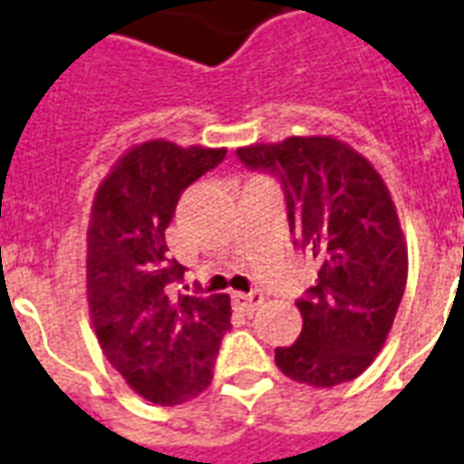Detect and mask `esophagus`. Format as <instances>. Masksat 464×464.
<instances>
[{
    "label": "esophagus",
    "mask_w": 464,
    "mask_h": 464,
    "mask_svg": "<svg viewBox=\"0 0 464 464\" xmlns=\"http://www.w3.org/2000/svg\"><path fill=\"white\" fill-rule=\"evenodd\" d=\"M263 302V295L258 290L253 293H233V307L238 312H253Z\"/></svg>",
    "instance_id": "esophagus-1"
}]
</instances>
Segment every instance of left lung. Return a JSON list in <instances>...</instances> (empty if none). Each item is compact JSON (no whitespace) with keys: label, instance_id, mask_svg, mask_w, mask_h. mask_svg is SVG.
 I'll return each instance as SVG.
<instances>
[{"label":"left lung","instance_id":"8db88e82","mask_svg":"<svg viewBox=\"0 0 464 464\" xmlns=\"http://www.w3.org/2000/svg\"><path fill=\"white\" fill-rule=\"evenodd\" d=\"M236 154L280 177L290 231L319 263L317 285L297 302L300 339L277 346V369L314 389L354 381L386 344L408 280L406 236L386 181L334 135L256 142Z\"/></svg>","mask_w":464,"mask_h":464}]
</instances>
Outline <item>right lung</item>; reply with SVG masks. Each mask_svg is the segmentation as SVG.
<instances>
[{"label":"right lung","instance_id":"obj_1","mask_svg":"<svg viewBox=\"0 0 464 464\" xmlns=\"http://www.w3.org/2000/svg\"><path fill=\"white\" fill-rule=\"evenodd\" d=\"M226 157V147L147 140L120 154L95 191L85 233V300L95 337L130 389L179 406L214 381L231 327L228 295H179L187 267L169 258L181 191Z\"/></svg>","mask_w":464,"mask_h":464}]
</instances>
